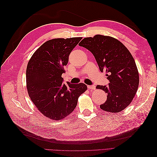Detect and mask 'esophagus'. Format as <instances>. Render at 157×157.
I'll return each mask as SVG.
<instances>
[{
    "label": "esophagus",
    "mask_w": 157,
    "mask_h": 157,
    "mask_svg": "<svg viewBox=\"0 0 157 157\" xmlns=\"http://www.w3.org/2000/svg\"><path fill=\"white\" fill-rule=\"evenodd\" d=\"M87 87H88V89H92V90H94L95 88H95L94 85H88Z\"/></svg>",
    "instance_id": "34e87169"
}]
</instances>
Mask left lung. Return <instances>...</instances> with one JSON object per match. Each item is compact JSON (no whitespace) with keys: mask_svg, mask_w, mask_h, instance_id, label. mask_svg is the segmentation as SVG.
I'll list each match as a JSON object with an SVG mask.
<instances>
[{"mask_svg":"<svg viewBox=\"0 0 157 157\" xmlns=\"http://www.w3.org/2000/svg\"><path fill=\"white\" fill-rule=\"evenodd\" d=\"M90 51L99 70L106 71L109 83L97 88L107 94L106 101L100 105L103 111L118 113L130 105L139 86V73L130 52L119 40L101 35L84 38L80 42Z\"/></svg>","mask_w":157,"mask_h":157,"instance_id":"obj_1","label":"left lung"}]
</instances>
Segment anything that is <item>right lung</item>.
Here are the masks:
<instances>
[{
  "instance_id": "1",
  "label": "right lung",
  "mask_w": 157,
  "mask_h": 157,
  "mask_svg": "<svg viewBox=\"0 0 157 157\" xmlns=\"http://www.w3.org/2000/svg\"><path fill=\"white\" fill-rule=\"evenodd\" d=\"M81 37L55 39L46 41L38 48L26 71L28 94L40 112L50 119H63L72 113L78 98L87 90L84 83H63L61 75L69 56Z\"/></svg>"
}]
</instances>
